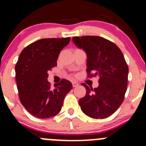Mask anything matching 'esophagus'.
<instances>
[{"label": "esophagus", "mask_w": 146, "mask_h": 146, "mask_svg": "<svg viewBox=\"0 0 146 146\" xmlns=\"http://www.w3.org/2000/svg\"><path fill=\"white\" fill-rule=\"evenodd\" d=\"M78 85H79L78 82H72V87H73V88H75V87L78 86Z\"/></svg>", "instance_id": "34e87169"}]
</instances>
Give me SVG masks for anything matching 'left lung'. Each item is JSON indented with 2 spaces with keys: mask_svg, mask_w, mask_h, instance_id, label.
<instances>
[{
  "mask_svg": "<svg viewBox=\"0 0 146 146\" xmlns=\"http://www.w3.org/2000/svg\"><path fill=\"white\" fill-rule=\"evenodd\" d=\"M74 43L87 53L88 77H98L99 85L89 88L79 100L81 110L93 119H104L113 114L122 104L127 87V64L119 48L98 36L72 38Z\"/></svg>",
  "mask_w": 146,
  "mask_h": 146,
  "instance_id": "obj_1",
  "label": "left lung"
}]
</instances>
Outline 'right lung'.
Returning <instances> with one entry per match:
<instances>
[{"label":"right lung","mask_w":146,"mask_h":146,"mask_svg":"<svg viewBox=\"0 0 146 146\" xmlns=\"http://www.w3.org/2000/svg\"><path fill=\"white\" fill-rule=\"evenodd\" d=\"M70 37L44 38L29 44L21 52L15 66L19 100L34 117L46 119L59 113L64 98L72 89L69 81L62 79L50 87L48 71L57 66L61 50Z\"/></svg>","instance_id":"right-lung-1"}]
</instances>
